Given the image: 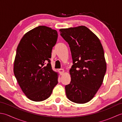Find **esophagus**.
Listing matches in <instances>:
<instances>
[{
    "mask_svg": "<svg viewBox=\"0 0 122 122\" xmlns=\"http://www.w3.org/2000/svg\"><path fill=\"white\" fill-rule=\"evenodd\" d=\"M59 72L60 74L61 75H62L64 73V71L63 69H59Z\"/></svg>",
    "mask_w": 122,
    "mask_h": 122,
    "instance_id": "obj_1",
    "label": "esophagus"
}]
</instances>
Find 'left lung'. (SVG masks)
<instances>
[{
  "instance_id": "obj_1",
  "label": "left lung",
  "mask_w": 122,
  "mask_h": 122,
  "mask_svg": "<svg viewBox=\"0 0 122 122\" xmlns=\"http://www.w3.org/2000/svg\"><path fill=\"white\" fill-rule=\"evenodd\" d=\"M68 43L73 65L70 83L66 85L69 100L83 104L91 100L102 85L107 71L104 52L99 39L85 26L60 29Z\"/></svg>"
}]
</instances>
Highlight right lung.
<instances>
[{"label": "right lung", "instance_id": "1", "mask_svg": "<svg viewBox=\"0 0 122 122\" xmlns=\"http://www.w3.org/2000/svg\"><path fill=\"white\" fill-rule=\"evenodd\" d=\"M57 39L56 30L40 25L25 33L18 46L14 74L30 100L40 102L47 99L58 84V73L52 69L50 60Z\"/></svg>", "mask_w": 122, "mask_h": 122}]
</instances>
